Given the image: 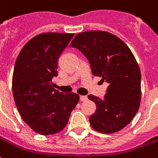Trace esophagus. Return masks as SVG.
<instances>
[{
	"mask_svg": "<svg viewBox=\"0 0 158 158\" xmlns=\"http://www.w3.org/2000/svg\"><path fill=\"white\" fill-rule=\"evenodd\" d=\"M86 100H87L86 96H80V101L84 102V101H86Z\"/></svg>",
	"mask_w": 158,
	"mask_h": 158,
	"instance_id": "obj_1",
	"label": "esophagus"
}]
</instances>
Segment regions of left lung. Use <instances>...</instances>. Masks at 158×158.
Segmentation results:
<instances>
[{
  "label": "left lung",
  "instance_id": "8db88e82",
  "mask_svg": "<svg viewBox=\"0 0 158 158\" xmlns=\"http://www.w3.org/2000/svg\"><path fill=\"white\" fill-rule=\"evenodd\" d=\"M86 56L93 75L109 84L103 99L89 95L96 103L90 126L99 133H113L128 125L141 100V73L135 57L123 41L112 33L90 31L78 33L71 43Z\"/></svg>",
  "mask_w": 158,
  "mask_h": 158
}]
</instances>
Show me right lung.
<instances>
[{"label":"right lung","instance_id":"1","mask_svg":"<svg viewBox=\"0 0 158 158\" xmlns=\"http://www.w3.org/2000/svg\"><path fill=\"white\" fill-rule=\"evenodd\" d=\"M73 35H37L25 44L15 62L12 89L17 109L25 123L42 135L63 130L79 101V95L60 92L52 83L58 75V58Z\"/></svg>","mask_w":158,"mask_h":158}]
</instances>
